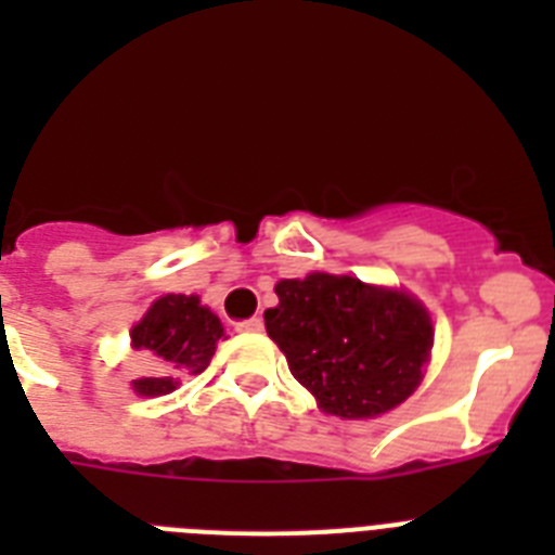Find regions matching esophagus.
<instances>
[{
  "label": "esophagus",
  "mask_w": 555,
  "mask_h": 555,
  "mask_svg": "<svg viewBox=\"0 0 555 555\" xmlns=\"http://www.w3.org/2000/svg\"><path fill=\"white\" fill-rule=\"evenodd\" d=\"M235 331H238V333H261L263 331V320H261V317H253V320L235 322Z\"/></svg>",
  "instance_id": "obj_1"
}]
</instances>
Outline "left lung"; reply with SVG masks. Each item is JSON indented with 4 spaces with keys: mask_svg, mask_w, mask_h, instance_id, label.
<instances>
[{
    "mask_svg": "<svg viewBox=\"0 0 555 555\" xmlns=\"http://www.w3.org/2000/svg\"><path fill=\"white\" fill-rule=\"evenodd\" d=\"M267 333L325 414L370 420L409 400L434 347L430 313L403 288L311 272L274 286Z\"/></svg>",
    "mask_w": 555,
    "mask_h": 555,
    "instance_id": "left-lung-1",
    "label": "left lung"
}]
</instances>
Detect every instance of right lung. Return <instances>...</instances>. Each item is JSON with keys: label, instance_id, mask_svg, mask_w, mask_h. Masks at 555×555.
<instances>
[{"label": "right lung", "instance_id": "add662e5", "mask_svg": "<svg viewBox=\"0 0 555 555\" xmlns=\"http://www.w3.org/2000/svg\"><path fill=\"white\" fill-rule=\"evenodd\" d=\"M222 336V322L210 308L199 306L197 294L158 297L130 331L132 347L144 350L155 361L152 377L132 380V391L141 397L175 391L183 377L199 375L210 364Z\"/></svg>", "mask_w": 555, "mask_h": 555}]
</instances>
